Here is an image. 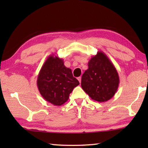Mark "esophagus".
Wrapping results in <instances>:
<instances>
[{
  "mask_svg": "<svg viewBox=\"0 0 148 148\" xmlns=\"http://www.w3.org/2000/svg\"><path fill=\"white\" fill-rule=\"evenodd\" d=\"M77 79H78V81L79 82V83H81V80H82V77L79 76L77 77Z\"/></svg>",
  "mask_w": 148,
  "mask_h": 148,
  "instance_id": "obj_1",
  "label": "esophagus"
}]
</instances>
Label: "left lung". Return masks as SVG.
Instances as JSON below:
<instances>
[{"mask_svg":"<svg viewBox=\"0 0 148 148\" xmlns=\"http://www.w3.org/2000/svg\"><path fill=\"white\" fill-rule=\"evenodd\" d=\"M119 84L116 67L104 52L98 51L89 60L88 69L82 75V89L91 99L103 102L114 96Z\"/></svg>","mask_w":148,"mask_h":148,"instance_id":"1","label":"left lung"}]
</instances>
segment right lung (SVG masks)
Wrapping results in <instances>:
<instances>
[{
  "label": "right lung",
  "instance_id": "add662e5",
  "mask_svg": "<svg viewBox=\"0 0 148 148\" xmlns=\"http://www.w3.org/2000/svg\"><path fill=\"white\" fill-rule=\"evenodd\" d=\"M79 84L71 69L64 66L63 60L53 54L47 57L37 78L42 97L55 106L65 103L72 90Z\"/></svg>",
  "mask_w": 148,
  "mask_h": 148
}]
</instances>
